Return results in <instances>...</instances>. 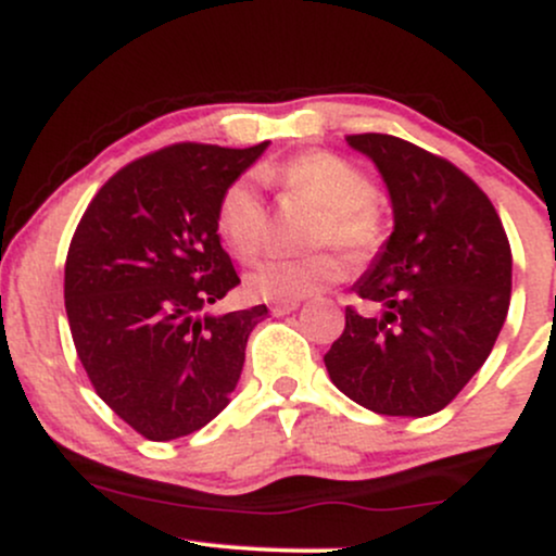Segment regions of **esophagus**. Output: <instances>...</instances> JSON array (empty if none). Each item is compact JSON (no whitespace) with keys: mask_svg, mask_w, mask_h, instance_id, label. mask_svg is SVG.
I'll return each instance as SVG.
<instances>
[{"mask_svg":"<svg viewBox=\"0 0 556 556\" xmlns=\"http://www.w3.org/2000/svg\"><path fill=\"white\" fill-rule=\"evenodd\" d=\"M298 300H285V303H271L269 305V311L274 316H287V314H292V311H298Z\"/></svg>","mask_w":556,"mask_h":556,"instance_id":"34e87169","label":"esophagus"}]
</instances>
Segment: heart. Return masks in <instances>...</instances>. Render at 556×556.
Wrapping results in <instances>:
<instances>
[{
	"mask_svg": "<svg viewBox=\"0 0 556 556\" xmlns=\"http://www.w3.org/2000/svg\"><path fill=\"white\" fill-rule=\"evenodd\" d=\"M266 180L285 193L303 198L321 208L314 242L344 248L363 256L379 242L381 216L374 201V185L350 159L331 151L300 154L279 167L264 169ZM216 229L227 251L240 261H253L264 245L266 208L251 180H235L216 206ZM344 264L334 253H314L305 258H271L248 271L245 292L258 300H300L321 292L342 279Z\"/></svg>",
	"mask_w": 556,
	"mask_h": 556,
	"instance_id": "1",
	"label": "heart"
}]
</instances>
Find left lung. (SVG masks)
<instances>
[{"instance_id": "8db88e82", "label": "left lung", "mask_w": 556, "mask_h": 556, "mask_svg": "<svg viewBox=\"0 0 556 556\" xmlns=\"http://www.w3.org/2000/svg\"><path fill=\"white\" fill-rule=\"evenodd\" d=\"M348 143L379 169L394 229L353 285L381 316L344 311L324 363L340 392L379 416H431L500 337L513 292L509 240L486 193L446 159L384 132Z\"/></svg>"}]
</instances>
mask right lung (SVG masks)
<instances>
[{"label": "right lung", "mask_w": 556, "mask_h": 556, "mask_svg": "<svg viewBox=\"0 0 556 556\" xmlns=\"http://www.w3.org/2000/svg\"><path fill=\"white\" fill-rule=\"evenodd\" d=\"M175 143L130 162L83 214L65 261L75 350L101 400L151 442L188 437L238 387L266 305L203 314L240 285L216 206L264 154Z\"/></svg>", "instance_id": "1"}]
</instances>
